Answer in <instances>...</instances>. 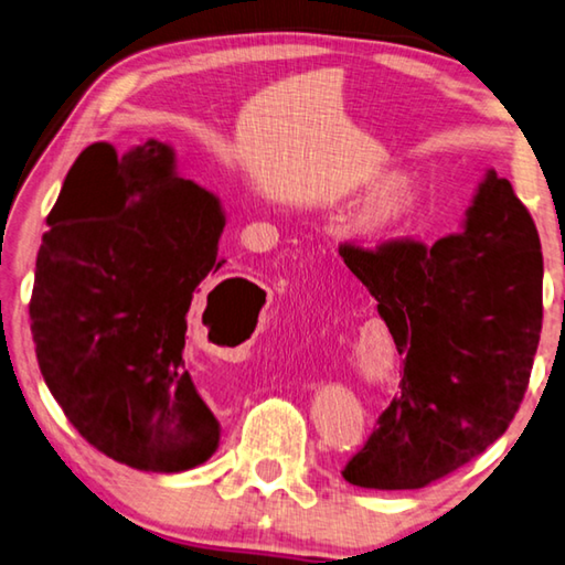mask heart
Instances as JSON below:
<instances>
[{"label":"heart","instance_id":"b5f03b06","mask_svg":"<svg viewBox=\"0 0 565 565\" xmlns=\"http://www.w3.org/2000/svg\"><path fill=\"white\" fill-rule=\"evenodd\" d=\"M419 207V188L414 181H397L387 191L377 195L367 211L362 215V233L367 237H382L402 225H407Z\"/></svg>","mask_w":565,"mask_h":565}]
</instances>
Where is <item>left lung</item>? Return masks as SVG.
Here are the masks:
<instances>
[{
    "label": "left lung",
    "instance_id": "8db88e82",
    "mask_svg": "<svg viewBox=\"0 0 565 565\" xmlns=\"http://www.w3.org/2000/svg\"><path fill=\"white\" fill-rule=\"evenodd\" d=\"M402 358L399 390L342 477L422 489L477 459L516 417L543 322L536 223L507 178L487 173L467 231L427 245L342 243Z\"/></svg>",
    "mask_w": 565,
    "mask_h": 565
}]
</instances>
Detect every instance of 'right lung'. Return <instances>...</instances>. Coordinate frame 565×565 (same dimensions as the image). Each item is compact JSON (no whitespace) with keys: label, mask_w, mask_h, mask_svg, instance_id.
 Masks as SVG:
<instances>
[{"label":"right lung","mask_w":565,"mask_h":565,"mask_svg":"<svg viewBox=\"0 0 565 565\" xmlns=\"http://www.w3.org/2000/svg\"><path fill=\"white\" fill-rule=\"evenodd\" d=\"M46 225L29 318L39 370L66 419L108 459L141 471L211 459L221 422L188 372L185 332L193 295L225 265L217 198L178 178L161 141L124 156L92 143Z\"/></svg>","instance_id":"add662e5"}]
</instances>
